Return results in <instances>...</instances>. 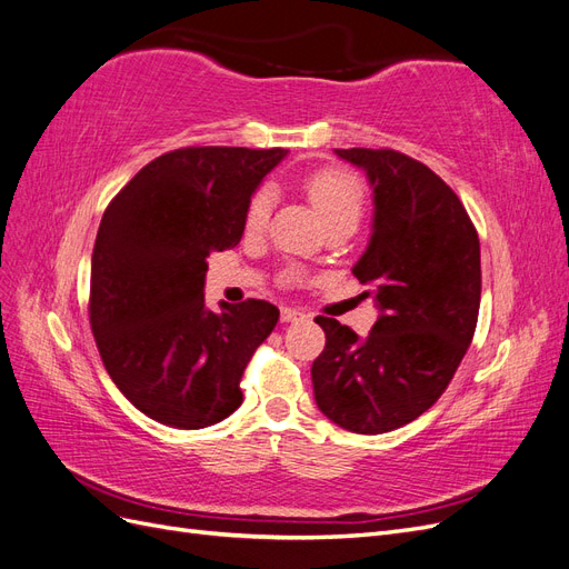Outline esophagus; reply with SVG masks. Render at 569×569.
<instances>
[{
  "instance_id": "34e87169",
  "label": "esophagus",
  "mask_w": 569,
  "mask_h": 569,
  "mask_svg": "<svg viewBox=\"0 0 569 569\" xmlns=\"http://www.w3.org/2000/svg\"><path fill=\"white\" fill-rule=\"evenodd\" d=\"M301 318H306V313L301 311V308H289V306H284L282 311H280V320H282V322H297V320H301Z\"/></svg>"
}]
</instances>
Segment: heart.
Returning <instances> with one entry per match:
<instances>
[{
    "label": "heart",
    "mask_w": 569,
    "mask_h": 569,
    "mask_svg": "<svg viewBox=\"0 0 569 569\" xmlns=\"http://www.w3.org/2000/svg\"><path fill=\"white\" fill-rule=\"evenodd\" d=\"M303 189L308 194V201L313 203L316 213L322 218V222L339 216L358 218L360 206H363V189H360L358 180L337 168L318 170V173H313L303 182ZM270 206H272L270 189H261V192L253 194L247 211L249 230H258L266 226V220L270 216Z\"/></svg>",
    "instance_id": "heart-1"
}]
</instances>
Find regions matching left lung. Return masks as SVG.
<instances>
[{"mask_svg":"<svg viewBox=\"0 0 569 569\" xmlns=\"http://www.w3.org/2000/svg\"><path fill=\"white\" fill-rule=\"evenodd\" d=\"M366 170L370 242L353 266L370 284L377 322L360 339L335 318H316L325 349L313 393L325 418L356 435L416 420L443 393L468 351L479 313V237L453 189L393 149H335Z\"/></svg>","mask_w":569,"mask_h":569,"instance_id":"1","label":"left lung"}]
</instances>
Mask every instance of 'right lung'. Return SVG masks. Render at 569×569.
Wrapping results in <instances>:
<instances>
[{
    "label": "right lung",
    "mask_w": 569,
    "mask_h": 569,
    "mask_svg": "<svg viewBox=\"0 0 569 569\" xmlns=\"http://www.w3.org/2000/svg\"><path fill=\"white\" fill-rule=\"evenodd\" d=\"M287 149L187 147L147 163L109 203L92 251L90 325L113 385L147 418L211 427L278 325L261 299L203 301L206 256L239 244L251 197Z\"/></svg>",
    "instance_id": "obj_1"
}]
</instances>
